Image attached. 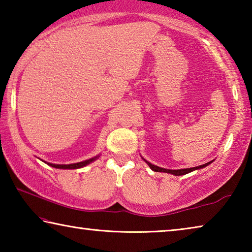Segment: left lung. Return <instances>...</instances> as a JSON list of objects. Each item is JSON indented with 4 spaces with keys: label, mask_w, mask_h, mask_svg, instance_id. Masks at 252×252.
I'll return each mask as SVG.
<instances>
[{
    "label": "left lung",
    "mask_w": 252,
    "mask_h": 252,
    "mask_svg": "<svg viewBox=\"0 0 252 252\" xmlns=\"http://www.w3.org/2000/svg\"><path fill=\"white\" fill-rule=\"evenodd\" d=\"M142 159L147 162V164L149 165V167H150V169H151V170H153V171H156V172H165V173H171V174H173V176H183V174L190 173V172L194 171V170H199V169H202V168H204V167H207V165H209V164L212 163V162H213V160H212V161H210V162H208V163H204V164H202V165H199V167L188 168V169H178V170H171V169H164V168H160V167H158V165H155V164L150 163V162L147 161L146 159H144V158H142Z\"/></svg>",
    "instance_id": "obj_1"
}]
</instances>
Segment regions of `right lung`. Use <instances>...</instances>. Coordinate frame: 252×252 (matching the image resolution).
Wrapping results in <instances>:
<instances>
[{
	"label": "right lung",
	"instance_id": "1",
	"mask_svg": "<svg viewBox=\"0 0 252 252\" xmlns=\"http://www.w3.org/2000/svg\"><path fill=\"white\" fill-rule=\"evenodd\" d=\"M100 155L95 156L94 158H91V159H88V160H84V161H81V162H76V163H70V164H55V163H50V162H45L46 164H49L50 167H53L55 169H80V168H83V167H87L88 164L92 163L93 161H95L96 159H99Z\"/></svg>",
	"mask_w": 252,
	"mask_h": 252
}]
</instances>
